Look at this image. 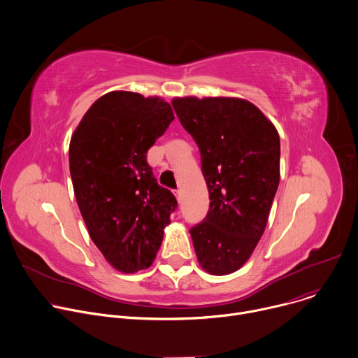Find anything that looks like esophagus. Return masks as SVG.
<instances>
[{"label": "esophagus", "mask_w": 358, "mask_h": 358, "mask_svg": "<svg viewBox=\"0 0 358 358\" xmlns=\"http://www.w3.org/2000/svg\"><path fill=\"white\" fill-rule=\"evenodd\" d=\"M176 196H177L178 202H181V199H182V194H181V189H176Z\"/></svg>", "instance_id": "34e87169"}]
</instances>
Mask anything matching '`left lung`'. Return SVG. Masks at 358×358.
<instances>
[{"instance_id": "left-lung-1", "label": "left lung", "mask_w": 358, "mask_h": 358, "mask_svg": "<svg viewBox=\"0 0 358 358\" xmlns=\"http://www.w3.org/2000/svg\"><path fill=\"white\" fill-rule=\"evenodd\" d=\"M173 108L195 140L210 210L189 229L199 265L213 275L238 271L258 245L279 185L280 140L250 101L178 97Z\"/></svg>"}]
</instances>
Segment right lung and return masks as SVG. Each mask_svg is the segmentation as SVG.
Returning <instances> with one entry per match:
<instances>
[{"instance_id":"add662e5","label":"right lung","mask_w":358,"mask_h":358,"mask_svg":"<svg viewBox=\"0 0 358 358\" xmlns=\"http://www.w3.org/2000/svg\"><path fill=\"white\" fill-rule=\"evenodd\" d=\"M173 120L159 97L110 92L90 106L71 140V177L89 235L124 273L152 264L178 206L147 163L148 148Z\"/></svg>"}]
</instances>
